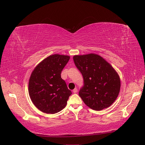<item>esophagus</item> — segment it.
Masks as SVG:
<instances>
[{
	"mask_svg": "<svg viewBox=\"0 0 145 145\" xmlns=\"http://www.w3.org/2000/svg\"><path fill=\"white\" fill-rule=\"evenodd\" d=\"M77 88H75V89H74L73 90H72V92L74 93H77Z\"/></svg>",
	"mask_w": 145,
	"mask_h": 145,
	"instance_id": "obj_1",
	"label": "esophagus"
}]
</instances>
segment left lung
<instances>
[{
    "mask_svg": "<svg viewBox=\"0 0 145 145\" xmlns=\"http://www.w3.org/2000/svg\"><path fill=\"white\" fill-rule=\"evenodd\" d=\"M73 59L84 80L78 94L83 102L95 111L110 106L119 94L121 86L115 69L97 54L75 55Z\"/></svg>",
    "mask_w": 145,
    "mask_h": 145,
    "instance_id": "1",
    "label": "left lung"
}]
</instances>
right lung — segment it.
<instances>
[{"label":"right lung","instance_id":"obj_1","mask_svg":"<svg viewBox=\"0 0 145 145\" xmlns=\"http://www.w3.org/2000/svg\"><path fill=\"white\" fill-rule=\"evenodd\" d=\"M70 56L55 54L47 57L34 68L29 79L31 100L39 110L55 114L66 106L71 91L61 78V72Z\"/></svg>","mask_w":145,"mask_h":145}]
</instances>
